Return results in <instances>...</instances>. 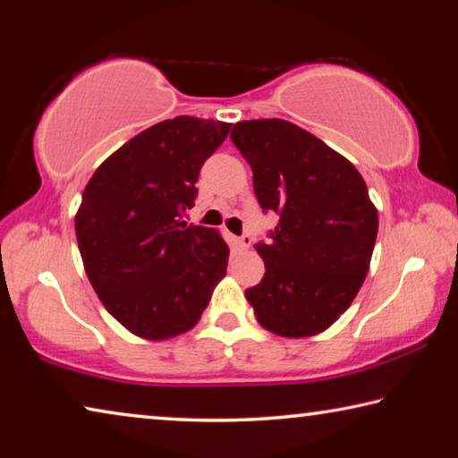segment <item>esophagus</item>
Wrapping results in <instances>:
<instances>
[{
	"label": "esophagus",
	"instance_id": "obj_1",
	"mask_svg": "<svg viewBox=\"0 0 458 458\" xmlns=\"http://www.w3.org/2000/svg\"><path fill=\"white\" fill-rule=\"evenodd\" d=\"M238 246L242 248V250H248V248L252 246V236L250 234H242L238 238Z\"/></svg>",
	"mask_w": 458,
	"mask_h": 458
}]
</instances>
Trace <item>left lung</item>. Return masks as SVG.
I'll return each instance as SVG.
<instances>
[{
  "label": "left lung",
  "instance_id": "1",
  "mask_svg": "<svg viewBox=\"0 0 458 458\" xmlns=\"http://www.w3.org/2000/svg\"><path fill=\"white\" fill-rule=\"evenodd\" d=\"M232 143L252 167L260 208L278 224L257 244L267 273L246 289L262 327L317 335L352 305L369 270L377 210L344 155L283 119L242 121Z\"/></svg>",
  "mask_w": 458,
  "mask_h": 458
}]
</instances>
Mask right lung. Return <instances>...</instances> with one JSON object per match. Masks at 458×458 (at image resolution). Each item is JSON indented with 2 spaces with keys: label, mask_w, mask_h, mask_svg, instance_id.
I'll list each match as a JSON object with an SVG mask.
<instances>
[{
  "label": "right lung",
  "mask_w": 458,
  "mask_h": 458,
  "mask_svg": "<svg viewBox=\"0 0 458 458\" xmlns=\"http://www.w3.org/2000/svg\"><path fill=\"white\" fill-rule=\"evenodd\" d=\"M230 123L161 121L105 159L76 214L84 270L106 311L145 339L190 331L228 267L214 228L183 222L204 161Z\"/></svg>",
  "instance_id": "right-lung-1"
}]
</instances>
